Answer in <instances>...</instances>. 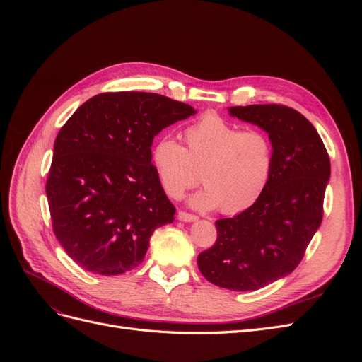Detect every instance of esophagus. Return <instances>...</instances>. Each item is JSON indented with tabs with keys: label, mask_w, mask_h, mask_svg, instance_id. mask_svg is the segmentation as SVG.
<instances>
[{
	"label": "esophagus",
	"mask_w": 362,
	"mask_h": 362,
	"mask_svg": "<svg viewBox=\"0 0 362 362\" xmlns=\"http://www.w3.org/2000/svg\"><path fill=\"white\" fill-rule=\"evenodd\" d=\"M178 218H180L181 222L190 223V222H196V221H198V216L189 214V213H185V211H180V213H178Z\"/></svg>",
	"instance_id": "esophagus-1"
}]
</instances>
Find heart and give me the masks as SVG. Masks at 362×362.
Here are the masks:
<instances>
[{
	"mask_svg": "<svg viewBox=\"0 0 362 362\" xmlns=\"http://www.w3.org/2000/svg\"><path fill=\"white\" fill-rule=\"evenodd\" d=\"M185 145L164 136L152 148L151 160L163 192L180 199L198 182L189 204L199 211L222 208L238 214L254 205L266 192L275 163L269 136L258 129L242 131L216 113H206L184 131Z\"/></svg>",
	"mask_w": 362,
	"mask_h": 362,
	"instance_id": "heart-1",
	"label": "heart"
}]
</instances>
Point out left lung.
<instances>
[{
  "label": "left lung",
  "mask_w": 362,
  "mask_h": 362,
  "mask_svg": "<svg viewBox=\"0 0 362 362\" xmlns=\"http://www.w3.org/2000/svg\"><path fill=\"white\" fill-rule=\"evenodd\" d=\"M228 113L266 131L275 163L261 198L216 222L217 240L198 255V267L217 287L254 291L290 275L303 258L322 223L331 163L317 129L290 107L254 104Z\"/></svg>",
  "instance_id": "1"
}]
</instances>
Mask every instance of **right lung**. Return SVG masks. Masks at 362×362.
Returning <instances> with one entry per match:
<instances>
[{
  "label": "right lung",
  "mask_w": 362,
  "mask_h": 362,
  "mask_svg": "<svg viewBox=\"0 0 362 362\" xmlns=\"http://www.w3.org/2000/svg\"><path fill=\"white\" fill-rule=\"evenodd\" d=\"M189 104L146 92L86 101L59 131L47 181L52 229L84 270L115 276L144 261L157 228L175 221L152 166V140L193 116Z\"/></svg>",
  "instance_id": "add662e5"
}]
</instances>
